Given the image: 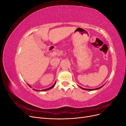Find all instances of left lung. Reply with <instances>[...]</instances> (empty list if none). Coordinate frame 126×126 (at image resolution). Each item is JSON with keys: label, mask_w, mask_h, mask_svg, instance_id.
<instances>
[{"label": "left lung", "mask_w": 126, "mask_h": 126, "mask_svg": "<svg viewBox=\"0 0 126 126\" xmlns=\"http://www.w3.org/2000/svg\"><path fill=\"white\" fill-rule=\"evenodd\" d=\"M105 85V84L104 85H102V86H101V87H99V88H95V89H86V88H82L81 87H80V86H79L82 89H83V90H98V89H100V88H101V87H102L103 86H104Z\"/></svg>", "instance_id": "8db88e82"}]
</instances>
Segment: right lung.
I'll return each instance as SVG.
<instances>
[{
  "mask_svg": "<svg viewBox=\"0 0 126 126\" xmlns=\"http://www.w3.org/2000/svg\"><path fill=\"white\" fill-rule=\"evenodd\" d=\"M55 83H56V82H55L54 83V85H52V86H51L50 87H49V88H47V89H43V90H42L41 91H46V90H50V89H52V88H53V87H54L55 86ZM28 86H29V87H30V88H31V87H31V86H30L29 85H28ZM33 89V90H35V91H39V90H37V89Z\"/></svg>",
  "mask_w": 126,
  "mask_h": 126,
  "instance_id": "right-lung-1",
  "label": "right lung"
}]
</instances>
